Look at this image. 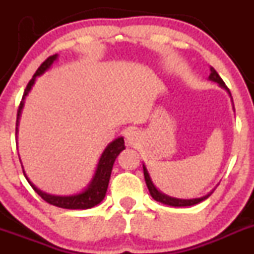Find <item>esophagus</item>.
I'll return each mask as SVG.
<instances>
[{
    "instance_id": "34e87169",
    "label": "esophagus",
    "mask_w": 254,
    "mask_h": 254,
    "mask_svg": "<svg viewBox=\"0 0 254 254\" xmlns=\"http://www.w3.org/2000/svg\"><path fill=\"white\" fill-rule=\"evenodd\" d=\"M125 140H127V145H136L140 140V134L135 129H130L129 131L125 134Z\"/></svg>"
}]
</instances>
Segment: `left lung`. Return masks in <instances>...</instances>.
Instances as JSON below:
<instances>
[{
  "label": "left lung",
  "mask_w": 254,
  "mask_h": 254,
  "mask_svg": "<svg viewBox=\"0 0 254 254\" xmlns=\"http://www.w3.org/2000/svg\"><path fill=\"white\" fill-rule=\"evenodd\" d=\"M209 79H211V81H214V82H217V83H219L220 86L222 87V88L227 89V92H229V93H230L229 88H227L226 84H225V82L222 81V78L220 77L219 73H217L216 71H215L214 67H210ZM230 96H231V94H230ZM143 176H145L146 186H147L148 191H150L151 196H152V198L155 199L156 201H160V203L166 204V205H171V206H191V205H195V204L200 203V201L205 200V199L209 198V196L212 194V191H210V193L206 194V195L201 196V198H195V199H177V198H172V196L165 195V194H163V193H161V191L158 190V189L156 188L155 186H153L152 181H151V178H150V175H148V172H147V170H146L145 166H143Z\"/></svg>",
  "instance_id": "8db88e82"
}]
</instances>
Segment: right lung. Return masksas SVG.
I'll use <instances>...</instances> for the list:
<instances>
[{"label": "right lung", "instance_id": "1", "mask_svg": "<svg viewBox=\"0 0 254 254\" xmlns=\"http://www.w3.org/2000/svg\"><path fill=\"white\" fill-rule=\"evenodd\" d=\"M58 59V55H53V56H49L47 60L39 66V68L37 70V72L34 73L32 79L28 82L27 87L24 89V94H23V98L20 101L19 104V108H18L17 112V127H18V123H19V117H20V112H22L23 106H24V99L25 96L29 93V91L32 89L33 84H34L35 79H37L38 76L43 75L45 71L53 65L54 61ZM18 131V127H16V134ZM125 148L124 145V139L123 137H118L115 139L114 141L109 143L107 146L106 150L103 151L102 153L101 158H99V162L98 166H97V170L96 173H94L93 179L92 182L89 183V186L87 187V189H84L82 193L75 194V195H68V196H60V195H50V194L44 193L40 189H38L32 182L28 179V177L25 176V172L23 171L24 173V177L27 178L28 183L32 186V188L37 191V194H39L43 199L49 204L54 206H59V207H63V209H89V207H93L96 206L97 204L101 203L102 200L104 199L107 193V188H108V183H109V178H111V173H112V168L113 165H114V161L115 158L118 157L120 152Z\"/></svg>", "mask_w": 254, "mask_h": 254}]
</instances>
